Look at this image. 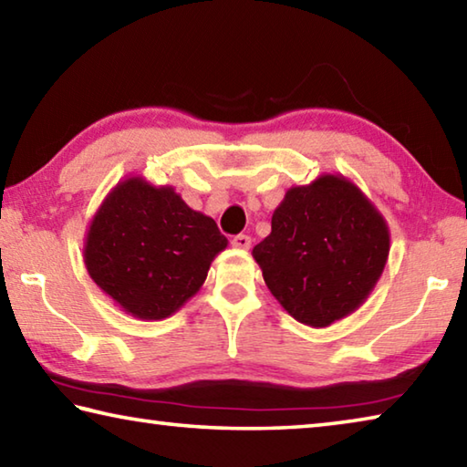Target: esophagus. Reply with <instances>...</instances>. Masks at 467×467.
Wrapping results in <instances>:
<instances>
[{
	"mask_svg": "<svg viewBox=\"0 0 467 467\" xmlns=\"http://www.w3.org/2000/svg\"><path fill=\"white\" fill-rule=\"evenodd\" d=\"M233 247L236 249H249L251 247V236L249 234H236L233 236Z\"/></svg>",
	"mask_w": 467,
	"mask_h": 467,
	"instance_id": "esophagus-1",
	"label": "esophagus"
}]
</instances>
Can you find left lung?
I'll return each instance as SVG.
<instances>
[{
  "instance_id": "left-lung-1",
  "label": "left lung",
  "mask_w": 467,
  "mask_h": 467,
  "mask_svg": "<svg viewBox=\"0 0 467 467\" xmlns=\"http://www.w3.org/2000/svg\"><path fill=\"white\" fill-rule=\"evenodd\" d=\"M389 255V228L342 175L292 187L253 257L278 303L296 321L327 327L365 303Z\"/></svg>"
}]
</instances>
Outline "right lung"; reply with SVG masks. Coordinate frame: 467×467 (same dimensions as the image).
Masks as SVG:
<instances>
[{
  "label": "right lung",
  "instance_id": "obj_1",
  "mask_svg": "<svg viewBox=\"0 0 467 467\" xmlns=\"http://www.w3.org/2000/svg\"><path fill=\"white\" fill-rule=\"evenodd\" d=\"M226 244L214 220L189 208L175 189L130 177L94 214L84 264L125 313L158 321L202 288L210 264Z\"/></svg>",
  "mask_w": 467,
  "mask_h": 467
}]
</instances>
